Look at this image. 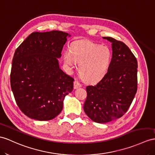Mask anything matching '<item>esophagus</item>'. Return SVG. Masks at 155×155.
Wrapping results in <instances>:
<instances>
[{
    "label": "esophagus",
    "mask_w": 155,
    "mask_h": 155,
    "mask_svg": "<svg viewBox=\"0 0 155 155\" xmlns=\"http://www.w3.org/2000/svg\"><path fill=\"white\" fill-rule=\"evenodd\" d=\"M82 86V85L80 84V82H79V81L75 80L74 82V89H78L79 87H81Z\"/></svg>",
    "instance_id": "34e87169"
}]
</instances>
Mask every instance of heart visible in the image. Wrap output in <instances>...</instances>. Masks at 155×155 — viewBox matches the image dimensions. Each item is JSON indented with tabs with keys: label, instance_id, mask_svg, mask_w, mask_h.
<instances>
[{
	"label": "heart",
	"instance_id": "obj_1",
	"mask_svg": "<svg viewBox=\"0 0 155 155\" xmlns=\"http://www.w3.org/2000/svg\"><path fill=\"white\" fill-rule=\"evenodd\" d=\"M111 52L106 46L89 41H78L72 44L70 51L64 54V62L68 66L79 64V72L87 82L99 81L107 73L110 64Z\"/></svg>",
	"mask_w": 155,
	"mask_h": 155
}]
</instances>
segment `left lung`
<instances>
[{"label": "left lung", "mask_w": 155, "mask_h": 155, "mask_svg": "<svg viewBox=\"0 0 155 155\" xmlns=\"http://www.w3.org/2000/svg\"><path fill=\"white\" fill-rule=\"evenodd\" d=\"M112 43V56L107 73L97 84L87 86L85 114L97 123H107L127 111L137 90V61L122 41L104 37Z\"/></svg>", "instance_id": "1"}]
</instances>
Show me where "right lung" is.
<instances>
[{"mask_svg": "<svg viewBox=\"0 0 155 155\" xmlns=\"http://www.w3.org/2000/svg\"><path fill=\"white\" fill-rule=\"evenodd\" d=\"M61 31L33 32L14 52L10 85L19 108L30 118L50 120L63 108L74 79L59 68L57 58L67 41Z\"/></svg>", "mask_w": 155, "mask_h": 155, "instance_id": "right-lung-1", "label": "right lung"}]
</instances>
